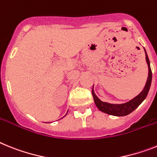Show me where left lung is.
<instances>
[{
  "instance_id": "1",
  "label": "left lung",
  "mask_w": 157,
  "mask_h": 157,
  "mask_svg": "<svg viewBox=\"0 0 157 157\" xmlns=\"http://www.w3.org/2000/svg\"><path fill=\"white\" fill-rule=\"evenodd\" d=\"M144 52H145L146 62L148 64V76L143 90L136 97L130 100L129 101L125 102V103L111 104L108 103V102H104V101H102L98 98V97L94 93V90H93L94 85H93L92 94H93V99H94L95 104H96L97 107L98 108L100 111L107 113L109 115L116 116V117H124V116L128 115L132 112H133L145 100L146 97H147V95L148 93V91H149L150 86H151V83H152V70H151V67H150V62L148 54L146 52L145 48H144Z\"/></svg>"
}]
</instances>
